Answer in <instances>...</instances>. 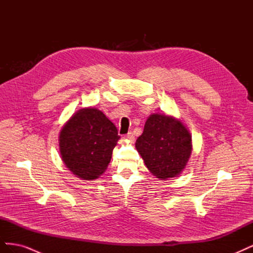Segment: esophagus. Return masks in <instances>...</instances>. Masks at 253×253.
<instances>
[{
    "label": "esophagus",
    "mask_w": 253,
    "mask_h": 253,
    "mask_svg": "<svg viewBox=\"0 0 253 253\" xmlns=\"http://www.w3.org/2000/svg\"><path fill=\"white\" fill-rule=\"evenodd\" d=\"M125 139L126 141H128V142H131V141H133L135 139V136H134V134L132 132H129L126 135H125Z\"/></svg>",
    "instance_id": "obj_1"
}]
</instances>
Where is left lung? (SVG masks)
Masks as SVG:
<instances>
[{"mask_svg": "<svg viewBox=\"0 0 253 253\" xmlns=\"http://www.w3.org/2000/svg\"><path fill=\"white\" fill-rule=\"evenodd\" d=\"M135 147L149 171L160 179L179 175L192 152V138L178 119L153 114L145 121Z\"/></svg>", "mask_w": 253, "mask_h": 253, "instance_id": "8db88e82", "label": "left lung"}]
</instances>
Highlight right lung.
<instances>
[{
	"label": "right lung",
	"mask_w": 253,
	"mask_h": 253,
	"mask_svg": "<svg viewBox=\"0 0 253 253\" xmlns=\"http://www.w3.org/2000/svg\"><path fill=\"white\" fill-rule=\"evenodd\" d=\"M120 139L117 127L95 108L76 112L59 135L60 154L67 169L84 180L102 175Z\"/></svg>",
	"instance_id": "right-lung-1"
}]
</instances>
